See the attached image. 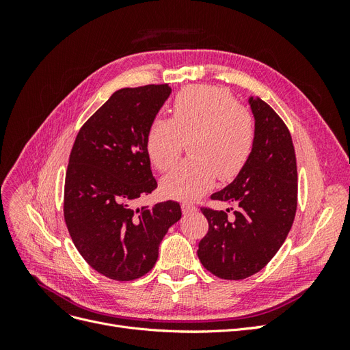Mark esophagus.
<instances>
[{
    "label": "esophagus",
    "mask_w": 350,
    "mask_h": 350,
    "mask_svg": "<svg viewBox=\"0 0 350 350\" xmlns=\"http://www.w3.org/2000/svg\"><path fill=\"white\" fill-rule=\"evenodd\" d=\"M196 206L193 203H189V201H183V213L187 216V215H193L196 211Z\"/></svg>",
    "instance_id": "obj_1"
}]
</instances>
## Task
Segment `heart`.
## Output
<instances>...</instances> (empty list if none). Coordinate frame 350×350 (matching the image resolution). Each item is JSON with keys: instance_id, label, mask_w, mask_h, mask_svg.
Listing matches in <instances>:
<instances>
[{"instance_id": "1", "label": "heart", "mask_w": 350, "mask_h": 350, "mask_svg": "<svg viewBox=\"0 0 350 350\" xmlns=\"http://www.w3.org/2000/svg\"><path fill=\"white\" fill-rule=\"evenodd\" d=\"M172 120L156 116L146 137L147 153L166 172L181 157L188 140V161L163 179L165 193L193 200L213 185L237 176L256 143L252 113L220 88L193 86L179 92L171 107Z\"/></svg>"}]
</instances>
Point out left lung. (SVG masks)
I'll use <instances>...</instances> for the list:
<instances>
[{
  "mask_svg": "<svg viewBox=\"0 0 350 350\" xmlns=\"http://www.w3.org/2000/svg\"><path fill=\"white\" fill-rule=\"evenodd\" d=\"M256 118V143L247 165L211 200L230 210L201 207L208 230L197 256L211 274L241 280L258 273L276 256L292 228L298 206V171L292 137L274 109L250 99Z\"/></svg>",
  "mask_w": 350,
  "mask_h": 350,
  "instance_id": "8db88e82",
  "label": "left lung"
}]
</instances>
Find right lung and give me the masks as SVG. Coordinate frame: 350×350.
<instances>
[{
	"instance_id": "right-lung-1",
	"label": "right lung",
	"mask_w": 350,
	"mask_h": 350,
	"mask_svg": "<svg viewBox=\"0 0 350 350\" xmlns=\"http://www.w3.org/2000/svg\"><path fill=\"white\" fill-rule=\"evenodd\" d=\"M169 84L116 90L83 124L68 159L64 220L80 256L105 278L130 282L149 273L159 243L181 219L176 201L134 207L157 187L146 137Z\"/></svg>"
}]
</instances>
